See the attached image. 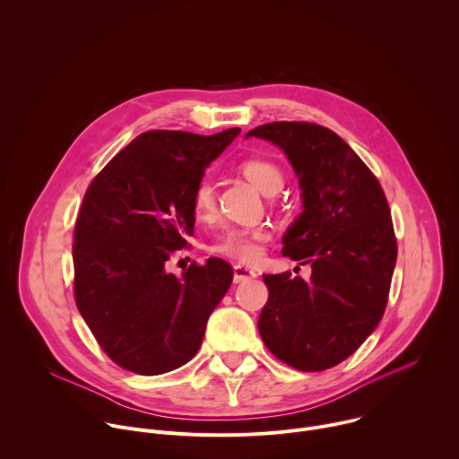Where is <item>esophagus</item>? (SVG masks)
I'll return each mask as SVG.
<instances>
[{
  "label": "esophagus",
  "mask_w": 459,
  "mask_h": 459,
  "mask_svg": "<svg viewBox=\"0 0 459 459\" xmlns=\"http://www.w3.org/2000/svg\"><path fill=\"white\" fill-rule=\"evenodd\" d=\"M252 278H255V273L252 269H247L243 265H234V283H245Z\"/></svg>",
  "instance_id": "34e87169"
}]
</instances>
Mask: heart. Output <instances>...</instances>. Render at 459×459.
<instances>
[{
    "label": "heart",
    "instance_id": "obj_1",
    "mask_svg": "<svg viewBox=\"0 0 459 459\" xmlns=\"http://www.w3.org/2000/svg\"><path fill=\"white\" fill-rule=\"evenodd\" d=\"M239 172L264 194L273 195L283 185V172L278 165L267 160H245ZM192 212L195 220L209 221L216 212V188L209 178H202L192 192ZM271 239L265 227L252 229H225L211 243V252L232 259L236 264H254L264 254V245Z\"/></svg>",
    "mask_w": 459,
    "mask_h": 459
}]
</instances>
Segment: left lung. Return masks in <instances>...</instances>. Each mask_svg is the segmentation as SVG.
<instances>
[{
    "label": "left lung",
    "mask_w": 459,
    "mask_h": 459,
    "mask_svg": "<svg viewBox=\"0 0 459 459\" xmlns=\"http://www.w3.org/2000/svg\"><path fill=\"white\" fill-rule=\"evenodd\" d=\"M245 138L271 142L292 165L303 211L281 252L312 267L308 281L264 276L261 340L298 370L331 368L356 352L385 312L398 245L383 188L336 133L316 123H267Z\"/></svg>",
    "instance_id": "1"
}]
</instances>
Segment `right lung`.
I'll return each mask as SVG.
<instances>
[{
  "label": "right lung",
  "instance_id": "obj_1",
  "mask_svg": "<svg viewBox=\"0 0 459 459\" xmlns=\"http://www.w3.org/2000/svg\"><path fill=\"white\" fill-rule=\"evenodd\" d=\"M239 133L140 134L87 188L73 247L76 305L107 356L130 372L185 365L232 283L220 257L181 276L167 261L194 234V186Z\"/></svg>",
  "mask_w": 459,
  "mask_h": 459
}]
</instances>
